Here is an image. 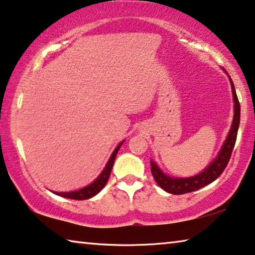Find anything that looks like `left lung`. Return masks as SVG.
Returning a JSON list of instances; mask_svg holds the SVG:
<instances>
[{"mask_svg": "<svg viewBox=\"0 0 255 255\" xmlns=\"http://www.w3.org/2000/svg\"><path fill=\"white\" fill-rule=\"evenodd\" d=\"M229 80L230 84H232L234 99V119L232 128H230L229 134L227 136V138H226L224 145H222L219 154H218L216 159L209 164L208 168H205V170H203L196 176L188 177V178H175V177L164 175V173L161 171V169L157 167L156 163L151 161V171L153 178L155 179L156 184L159 185L161 188L164 189L165 192L175 194V195H180V194L197 191V189L204 187V186L215 181L218 177L224 172L225 168L227 167L230 156H232L234 146H235L238 126H240L241 120L240 102H238L235 87H234V83L230 77Z\"/></svg>", "mask_w": 255, "mask_h": 255, "instance_id": "1", "label": "left lung"}]
</instances>
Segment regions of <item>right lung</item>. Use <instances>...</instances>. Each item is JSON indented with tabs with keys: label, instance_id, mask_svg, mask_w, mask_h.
I'll list each match as a JSON object with an SVG mask.
<instances>
[{
	"label": "right lung",
	"instance_id": "1",
	"mask_svg": "<svg viewBox=\"0 0 255 255\" xmlns=\"http://www.w3.org/2000/svg\"><path fill=\"white\" fill-rule=\"evenodd\" d=\"M123 143L124 142H121L118 146L115 148V151H113V153L110 156V159H109V161H108L106 168L103 169V171L101 172V175L94 181H93L92 184H90L88 186H86V187H84L82 189H78V191L66 192V193H58V192H53V193L59 196L67 197V199H71V200H87V199H91V197L96 195V194L101 192V189H102L104 186L107 185L109 177H110V173L112 170L113 163H115L117 153H118L119 148L121 145H123Z\"/></svg>",
	"mask_w": 255,
	"mask_h": 255
}]
</instances>
